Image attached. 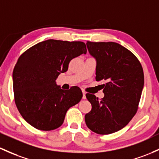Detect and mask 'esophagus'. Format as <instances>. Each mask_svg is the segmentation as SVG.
Masks as SVG:
<instances>
[{
	"label": "esophagus",
	"mask_w": 159,
	"mask_h": 159,
	"mask_svg": "<svg viewBox=\"0 0 159 159\" xmlns=\"http://www.w3.org/2000/svg\"><path fill=\"white\" fill-rule=\"evenodd\" d=\"M82 98L84 99H86V93H85L84 91H83V97Z\"/></svg>",
	"instance_id": "1"
}]
</instances>
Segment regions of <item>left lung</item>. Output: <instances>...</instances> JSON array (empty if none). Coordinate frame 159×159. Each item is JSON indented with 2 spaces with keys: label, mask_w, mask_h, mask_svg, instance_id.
Here are the masks:
<instances>
[{
  "label": "left lung",
  "mask_w": 159,
  "mask_h": 159,
  "mask_svg": "<svg viewBox=\"0 0 159 159\" xmlns=\"http://www.w3.org/2000/svg\"><path fill=\"white\" fill-rule=\"evenodd\" d=\"M97 61L96 80H106L104 97L87 93L92 109L85 115L88 128L98 134H110L125 128L138 109L144 85L142 66L130 50L116 42L87 41Z\"/></svg>",
  "instance_id": "obj_1"
}]
</instances>
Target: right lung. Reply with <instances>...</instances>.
Instances as JSON below:
<instances>
[{"instance_id": "obj_1", "label": "right lung", "mask_w": 159, "mask_h": 159, "mask_svg": "<svg viewBox=\"0 0 159 159\" xmlns=\"http://www.w3.org/2000/svg\"><path fill=\"white\" fill-rule=\"evenodd\" d=\"M81 41L50 39L28 49L19 57L13 72L17 109L29 125L41 130H52L63 123L66 111L83 97L78 87L62 90L56 80L66 72L69 62L86 53Z\"/></svg>"}]
</instances>
